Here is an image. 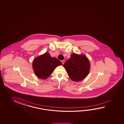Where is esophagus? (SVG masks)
Here are the masks:
<instances>
[{"instance_id": "34e87169", "label": "esophagus", "mask_w": 124, "mask_h": 124, "mask_svg": "<svg viewBox=\"0 0 124 124\" xmlns=\"http://www.w3.org/2000/svg\"><path fill=\"white\" fill-rule=\"evenodd\" d=\"M62 63L63 64H64V63H65V60H62Z\"/></svg>"}]
</instances>
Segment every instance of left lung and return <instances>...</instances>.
<instances>
[{"instance_id":"left-lung-1","label":"left lung","mask_w":124,"mask_h":124,"mask_svg":"<svg viewBox=\"0 0 124 124\" xmlns=\"http://www.w3.org/2000/svg\"><path fill=\"white\" fill-rule=\"evenodd\" d=\"M71 79L80 81L86 78L89 73L90 64L88 58L83 54H71L70 58L63 65Z\"/></svg>"}]
</instances>
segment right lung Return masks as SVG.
I'll list each match as a JSON object with an SVG mask.
<instances>
[{
  "mask_svg": "<svg viewBox=\"0 0 124 124\" xmlns=\"http://www.w3.org/2000/svg\"><path fill=\"white\" fill-rule=\"evenodd\" d=\"M62 65L58 59L51 57L48 53L46 52L34 59L32 67L38 78L46 79L51 76L55 68Z\"/></svg>",
  "mask_w": 124,
  "mask_h": 124,
  "instance_id": "obj_1",
  "label": "right lung"
}]
</instances>
